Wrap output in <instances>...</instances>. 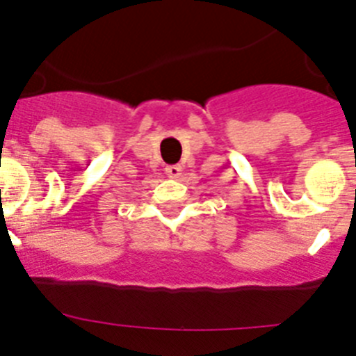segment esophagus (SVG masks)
I'll return each mask as SVG.
<instances>
[{
    "label": "esophagus",
    "instance_id": "obj_1",
    "mask_svg": "<svg viewBox=\"0 0 356 356\" xmlns=\"http://www.w3.org/2000/svg\"><path fill=\"white\" fill-rule=\"evenodd\" d=\"M165 172H168L169 178H178V176L181 175V165H178V163H175V165H168V168H165Z\"/></svg>",
    "mask_w": 356,
    "mask_h": 356
}]
</instances>
